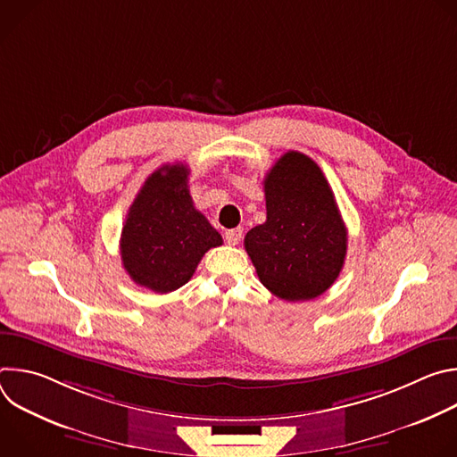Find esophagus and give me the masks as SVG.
Listing matches in <instances>:
<instances>
[{"label":"esophagus","instance_id":"1","mask_svg":"<svg viewBox=\"0 0 457 457\" xmlns=\"http://www.w3.org/2000/svg\"><path fill=\"white\" fill-rule=\"evenodd\" d=\"M224 238L229 245H237L242 240V228H233L224 233Z\"/></svg>","mask_w":457,"mask_h":457}]
</instances>
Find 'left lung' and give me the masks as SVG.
Returning a JSON list of instances; mask_svg holds the SVG:
<instances>
[{"label":"left lung","instance_id":"8db88e82","mask_svg":"<svg viewBox=\"0 0 457 457\" xmlns=\"http://www.w3.org/2000/svg\"><path fill=\"white\" fill-rule=\"evenodd\" d=\"M264 224L244 247L256 275L275 296L312 300L338 278L347 253V228L320 166L300 152L284 154L264 179Z\"/></svg>","mask_w":457,"mask_h":457}]
</instances>
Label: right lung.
<instances>
[{
	"instance_id": "add662e5",
	"label": "right lung",
	"mask_w": 457,
	"mask_h": 457,
	"mask_svg": "<svg viewBox=\"0 0 457 457\" xmlns=\"http://www.w3.org/2000/svg\"><path fill=\"white\" fill-rule=\"evenodd\" d=\"M184 164L155 170L128 210L120 258L137 286L155 293L182 287L204 253L222 245L220 233L193 206Z\"/></svg>"
}]
</instances>
